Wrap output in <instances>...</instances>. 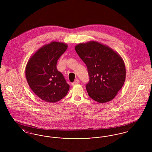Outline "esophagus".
I'll return each mask as SVG.
<instances>
[{
	"label": "esophagus",
	"instance_id": "34e87169",
	"mask_svg": "<svg viewBox=\"0 0 152 152\" xmlns=\"http://www.w3.org/2000/svg\"><path fill=\"white\" fill-rule=\"evenodd\" d=\"M79 83V80H75V81L72 83V86H75V85H76V84H78Z\"/></svg>",
	"mask_w": 152,
	"mask_h": 152
}]
</instances>
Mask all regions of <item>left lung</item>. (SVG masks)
<instances>
[{"label":"left lung","instance_id":"1","mask_svg":"<svg viewBox=\"0 0 152 152\" xmlns=\"http://www.w3.org/2000/svg\"><path fill=\"white\" fill-rule=\"evenodd\" d=\"M75 49L87 65L89 81L86 89L89 96L100 103L113 100L126 77L121 56L108 45L95 41L78 44Z\"/></svg>","mask_w":152,"mask_h":152}]
</instances>
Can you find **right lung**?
<instances>
[{"label": "right lung", "instance_id": "right-lung-1", "mask_svg": "<svg viewBox=\"0 0 152 152\" xmlns=\"http://www.w3.org/2000/svg\"><path fill=\"white\" fill-rule=\"evenodd\" d=\"M67 48L64 43L52 42L39 48L27 64L26 77L29 87L45 102H58L69 91V85L56 68L58 59Z\"/></svg>", "mask_w": 152, "mask_h": 152}]
</instances>
